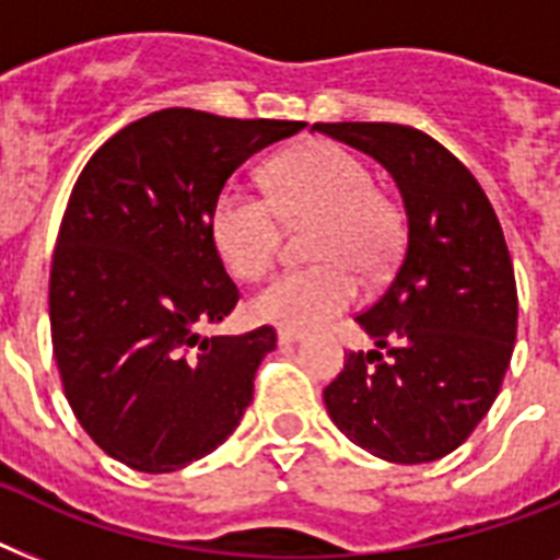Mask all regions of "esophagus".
Listing matches in <instances>:
<instances>
[{
    "label": "esophagus",
    "instance_id": "obj_1",
    "mask_svg": "<svg viewBox=\"0 0 560 560\" xmlns=\"http://www.w3.org/2000/svg\"><path fill=\"white\" fill-rule=\"evenodd\" d=\"M299 340H302V334L299 331H284V328L279 331V346H293V342Z\"/></svg>",
    "mask_w": 560,
    "mask_h": 560
}]
</instances>
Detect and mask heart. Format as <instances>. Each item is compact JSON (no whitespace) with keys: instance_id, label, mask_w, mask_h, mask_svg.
I'll return each instance as SVG.
<instances>
[{"instance_id":"b5f03b06","label":"heart","mask_w":560,"mask_h":560,"mask_svg":"<svg viewBox=\"0 0 560 560\" xmlns=\"http://www.w3.org/2000/svg\"><path fill=\"white\" fill-rule=\"evenodd\" d=\"M267 197L223 186L209 209V235L237 279L255 281L279 253L281 226L316 218L311 255L319 267L281 272L253 299V314L284 331H316L358 302L360 272L383 270L398 246V220L372 191V174L334 142H305L281 153L264 174Z\"/></svg>"}]
</instances>
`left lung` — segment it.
Listing matches in <instances>:
<instances>
[{"instance_id": "left-lung-1", "label": "left lung", "mask_w": 560, "mask_h": 560, "mask_svg": "<svg viewBox=\"0 0 560 560\" xmlns=\"http://www.w3.org/2000/svg\"><path fill=\"white\" fill-rule=\"evenodd\" d=\"M314 130L381 162L407 211L395 279L358 316L374 349L346 354L323 392L328 416L377 459H442L486 418L514 351L517 288L500 220L474 174L421 130Z\"/></svg>"}]
</instances>
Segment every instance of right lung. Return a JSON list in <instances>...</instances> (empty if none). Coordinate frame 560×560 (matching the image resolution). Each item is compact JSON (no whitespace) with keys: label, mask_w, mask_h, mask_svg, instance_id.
Returning <instances> with one entry per match:
<instances>
[{"label":"right lung","mask_w":560,"mask_h":560,"mask_svg":"<svg viewBox=\"0 0 560 560\" xmlns=\"http://www.w3.org/2000/svg\"><path fill=\"white\" fill-rule=\"evenodd\" d=\"M302 127L168 107L118 130L74 183L48 281L51 342L74 418L127 468H186L241 424L276 331L202 334L241 299L209 209L249 156Z\"/></svg>","instance_id":"right-lung-1"}]
</instances>
